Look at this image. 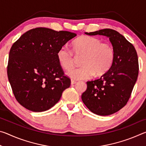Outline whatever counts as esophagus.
Listing matches in <instances>:
<instances>
[{
	"instance_id": "esophagus-1",
	"label": "esophagus",
	"mask_w": 146,
	"mask_h": 146,
	"mask_svg": "<svg viewBox=\"0 0 146 146\" xmlns=\"http://www.w3.org/2000/svg\"><path fill=\"white\" fill-rule=\"evenodd\" d=\"M75 84H76V81H75V80H71V85Z\"/></svg>"
}]
</instances>
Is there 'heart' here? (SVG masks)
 Masks as SVG:
<instances>
[{
    "instance_id": "heart-1",
    "label": "heart",
    "mask_w": 146,
    "mask_h": 146,
    "mask_svg": "<svg viewBox=\"0 0 146 146\" xmlns=\"http://www.w3.org/2000/svg\"><path fill=\"white\" fill-rule=\"evenodd\" d=\"M73 51L76 55L83 56L82 66L67 73L74 80H86L95 76H100L107 72L115 58L113 47L109 43L102 42L100 39L94 36H81L72 43ZM58 63L66 70H70L74 66L72 51L62 46L56 53Z\"/></svg>"
}]
</instances>
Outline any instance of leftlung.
Masks as SVG:
<instances>
[{"label":"left lung","instance_id":"1","mask_svg":"<svg viewBox=\"0 0 146 146\" xmlns=\"http://www.w3.org/2000/svg\"><path fill=\"white\" fill-rule=\"evenodd\" d=\"M88 35H103L109 38L115 51L112 65L99 79L87 82V90L82 100L91 112L107 116L126 104L137 82L138 60L135 48L117 31L104 29Z\"/></svg>","mask_w":146,"mask_h":146}]
</instances>
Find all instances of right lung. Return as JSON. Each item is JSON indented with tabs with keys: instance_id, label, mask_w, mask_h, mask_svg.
Instances as JSON below:
<instances>
[{
	"instance_id": "1",
	"label": "right lung",
	"mask_w": 146,
	"mask_h": 146,
	"mask_svg": "<svg viewBox=\"0 0 146 146\" xmlns=\"http://www.w3.org/2000/svg\"><path fill=\"white\" fill-rule=\"evenodd\" d=\"M76 36L70 31L37 28L26 32L13 44L7 72L20 104L42 112L58 102L71 80L64 75L56 53Z\"/></svg>"
}]
</instances>
